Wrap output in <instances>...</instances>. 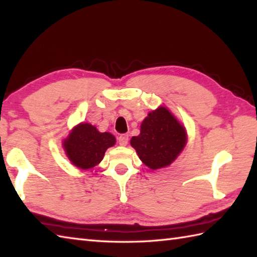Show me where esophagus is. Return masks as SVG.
I'll list each match as a JSON object with an SVG mask.
<instances>
[{
  "label": "esophagus",
  "instance_id": "34e87169",
  "mask_svg": "<svg viewBox=\"0 0 257 257\" xmlns=\"http://www.w3.org/2000/svg\"><path fill=\"white\" fill-rule=\"evenodd\" d=\"M128 135H121V136H119V138H118V141H119V145L120 146H127V144H128Z\"/></svg>",
  "mask_w": 257,
  "mask_h": 257
}]
</instances>
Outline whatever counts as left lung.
I'll return each instance as SVG.
<instances>
[{"label": "left lung", "mask_w": 257, "mask_h": 257, "mask_svg": "<svg viewBox=\"0 0 257 257\" xmlns=\"http://www.w3.org/2000/svg\"><path fill=\"white\" fill-rule=\"evenodd\" d=\"M188 143L187 129L165 106L148 113L140 134L130 140L139 159L151 170L169 167Z\"/></svg>", "instance_id": "left-lung-1"}]
</instances>
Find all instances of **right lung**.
<instances>
[{"instance_id": "obj_1", "label": "right lung", "mask_w": 257, "mask_h": 257, "mask_svg": "<svg viewBox=\"0 0 257 257\" xmlns=\"http://www.w3.org/2000/svg\"><path fill=\"white\" fill-rule=\"evenodd\" d=\"M116 145L110 133H100L89 122H80L63 140V148L69 161L80 170L99 165L108 148Z\"/></svg>"}]
</instances>
